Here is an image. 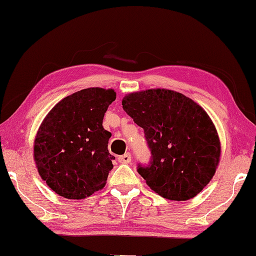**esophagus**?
<instances>
[{
    "instance_id": "esophagus-1",
    "label": "esophagus",
    "mask_w": 256,
    "mask_h": 256,
    "mask_svg": "<svg viewBox=\"0 0 256 256\" xmlns=\"http://www.w3.org/2000/svg\"><path fill=\"white\" fill-rule=\"evenodd\" d=\"M118 160L120 163H124V164H127V163H129L132 160V155L129 152H127V154H124V155H121V156H118Z\"/></svg>"
}]
</instances>
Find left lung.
Here are the masks:
<instances>
[{
  "instance_id": "1",
  "label": "left lung",
  "mask_w": 256,
  "mask_h": 256,
  "mask_svg": "<svg viewBox=\"0 0 256 256\" xmlns=\"http://www.w3.org/2000/svg\"><path fill=\"white\" fill-rule=\"evenodd\" d=\"M122 108L144 130L148 164L138 172L150 188L170 200L197 196L216 172L220 142L206 112L183 94L170 90L130 93Z\"/></svg>"
}]
</instances>
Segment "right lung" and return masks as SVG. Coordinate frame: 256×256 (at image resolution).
Returning <instances> with one entry per match:
<instances>
[{
  "instance_id": "1",
  "label": "right lung",
  "mask_w": 256,
  "mask_h": 256,
  "mask_svg": "<svg viewBox=\"0 0 256 256\" xmlns=\"http://www.w3.org/2000/svg\"><path fill=\"white\" fill-rule=\"evenodd\" d=\"M115 98L113 90H82L59 101L42 122L34 160L43 180L62 197H90L106 184L115 157L102 120Z\"/></svg>"
}]
</instances>
